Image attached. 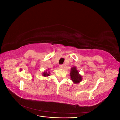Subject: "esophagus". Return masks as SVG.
I'll list each match as a JSON object with an SVG mask.
<instances>
[{
	"label": "esophagus",
	"mask_w": 120,
	"mask_h": 120,
	"mask_svg": "<svg viewBox=\"0 0 120 120\" xmlns=\"http://www.w3.org/2000/svg\"><path fill=\"white\" fill-rule=\"evenodd\" d=\"M64 68V65L63 64H60V68Z\"/></svg>",
	"instance_id": "1"
}]
</instances>
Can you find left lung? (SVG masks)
I'll return each mask as SVG.
<instances>
[{
	"label": "left lung",
	"mask_w": 120,
	"mask_h": 120,
	"mask_svg": "<svg viewBox=\"0 0 120 120\" xmlns=\"http://www.w3.org/2000/svg\"><path fill=\"white\" fill-rule=\"evenodd\" d=\"M70 76L71 80L75 83H78L81 82L82 80V77L81 75L79 74V71L77 70V68L74 67L71 68L70 71Z\"/></svg>",
	"instance_id": "left-lung-1"
}]
</instances>
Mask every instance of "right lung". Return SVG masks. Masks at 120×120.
Returning <instances> with one entry per match:
<instances>
[{
  "instance_id": "right-lung-1",
  "label": "right lung",
  "mask_w": 120,
  "mask_h": 120,
  "mask_svg": "<svg viewBox=\"0 0 120 120\" xmlns=\"http://www.w3.org/2000/svg\"><path fill=\"white\" fill-rule=\"evenodd\" d=\"M50 72L49 71V72H47V71H45L44 72H43L42 74V75L43 76V77H48V76L49 75V74Z\"/></svg>"
}]
</instances>
